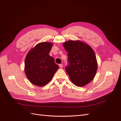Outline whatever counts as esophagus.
I'll use <instances>...</instances> for the list:
<instances>
[{"mask_svg":"<svg viewBox=\"0 0 121 121\" xmlns=\"http://www.w3.org/2000/svg\"><path fill=\"white\" fill-rule=\"evenodd\" d=\"M59 67H60V68H63V64H60V65H59Z\"/></svg>","mask_w":121,"mask_h":121,"instance_id":"1","label":"esophagus"}]
</instances>
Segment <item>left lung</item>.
Instances as JSON below:
<instances>
[{"mask_svg":"<svg viewBox=\"0 0 121 121\" xmlns=\"http://www.w3.org/2000/svg\"><path fill=\"white\" fill-rule=\"evenodd\" d=\"M63 46L68 53L69 64L65 69L71 81L78 87L89 83L97 69L96 56L92 48L79 40L65 42Z\"/></svg>","mask_w":121,"mask_h":121,"instance_id":"left-lung-1","label":"left lung"}]
</instances>
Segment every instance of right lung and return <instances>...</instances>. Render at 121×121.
Instances as JSON below:
<instances>
[{
  "instance_id": "add662e5",
  "label": "right lung",
  "mask_w": 121,
  "mask_h": 121,
  "mask_svg": "<svg viewBox=\"0 0 121 121\" xmlns=\"http://www.w3.org/2000/svg\"><path fill=\"white\" fill-rule=\"evenodd\" d=\"M52 44L43 42L37 44L28 53L25 61V72L32 84L43 86L52 79L58 65L49 53Z\"/></svg>"
}]
</instances>
